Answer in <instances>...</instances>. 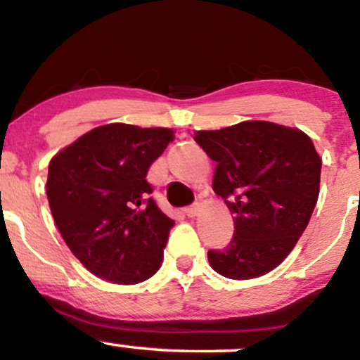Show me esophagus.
I'll return each mask as SVG.
<instances>
[{
  "mask_svg": "<svg viewBox=\"0 0 360 360\" xmlns=\"http://www.w3.org/2000/svg\"><path fill=\"white\" fill-rule=\"evenodd\" d=\"M198 212H200V206L198 205H191V206H188V208H184V214L189 218L196 217Z\"/></svg>",
  "mask_w": 360,
  "mask_h": 360,
  "instance_id": "34e87169",
  "label": "esophagus"
}]
</instances>
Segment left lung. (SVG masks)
Segmentation results:
<instances>
[{"mask_svg":"<svg viewBox=\"0 0 360 360\" xmlns=\"http://www.w3.org/2000/svg\"><path fill=\"white\" fill-rule=\"evenodd\" d=\"M217 162L213 191L233 217V238L208 250L210 266L230 279H254L279 266L307 229L318 193L321 159L298 128L242 122L196 131Z\"/></svg>","mask_w":360,"mask_h":360,"instance_id":"1","label":"left lung"}]
</instances>
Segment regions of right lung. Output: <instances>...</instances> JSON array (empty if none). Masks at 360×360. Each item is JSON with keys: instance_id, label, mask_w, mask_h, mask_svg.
Returning a JSON list of instances; mask_svg holds the SVG:
<instances>
[{"instance_id": "add662e5", "label": "right lung", "mask_w": 360, "mask_h": 360, "mask_svg": "<svg viewBox=\"0 0 360 360\" xmlns=\"http://www.w3.org/2000/svg\"><path fill=\"white\" fill-rule=\"evenodd\" d=\"M172 139L171 128L110 123L52 157L47 198L53 221L98 278L137 284L159 271L174 220L150 198L146 176Z\"/></svg>"}]
</instances>
